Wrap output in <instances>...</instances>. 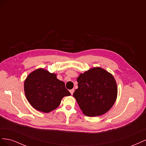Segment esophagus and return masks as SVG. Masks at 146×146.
I'll list each match as a JSON object with an SVG mask.
<instances>
[{
  "label": "esophagus",
  "instance_id": "esophagus-1",
  "mask_svg": "<svg viewBox=\"0 0 146 146\" xmlns=\"http://www.w3.org/2000/svg\"><path fill=\"white\" fill-rule=\"evenodd\" d=\"M74 92V89H72V90H70V94H71V95L73 94Z\"/></svg>",
  "mask_w": 146,
  "mask_h": 146
}]
</instances>
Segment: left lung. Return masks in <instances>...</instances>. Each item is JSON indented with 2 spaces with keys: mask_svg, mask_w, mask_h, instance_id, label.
Masks as SVG:
<instances>
[{
  "mask_svg": "<svg viewBox=\"0 0 146 146\" xmlns=\"http://www.w3.org/2000/svg\"><path fill=\"white\" fill-rule=\"evenodd\" d=\"M78 88L73 96L83 114L88 116L102 115L116 100L117 88L112 75L101 68H94L77 78Z\"/></svg>",
  "mask_w": 146,
  "mask_h": 146,
  "instance_id": "1",
  "label": "left lung"
}]
</instances>
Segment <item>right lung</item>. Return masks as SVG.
Listing matches in <instances>:
<instances>
[{
  "mask_svg": "<svg viewBox=\"0 0 146 146\" xmlns=\"http://www.w3.org/2000/svg\"><path fill=\"white\" fill-rule=\"evenodd\" d=\"M24 91L29 102L38 111L49 113L58 107L63 97L70 96L63 82L55 74L44 69L30 73L24 82Z\"/></svg>",
  "mask_w": 146,
  "mask_h": 146,
  "instance_id": "right-lung-1",
  "label": "right lung"
}]
</instances>
